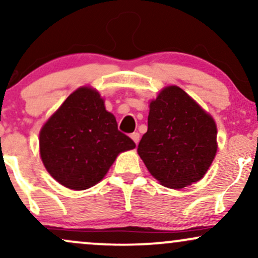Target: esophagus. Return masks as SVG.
<instances>
[{"label":"esophagus","instance_id":"obj_1","mask_svg":"<svg viewBox=\"0 0 258 258\" xmlns=\"http://www.w3.org/2000/svg\"><path fill=\"white\" fill-rule=\"evenodd\" d=\"M131 138H132V141L135 142L136 144H138V142H139V133L138 132H133L132 135H131Z\"/></svg>","mask_w":258,"mask_h":258}]
</instances>
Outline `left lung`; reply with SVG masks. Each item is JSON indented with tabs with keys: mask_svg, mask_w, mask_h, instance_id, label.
<instances>
[{
	"mask_svg": "<svg viewBox=\"0 0 258 258\" xmlns=\"http://www.w3.org/2000/svg\"><path fill=\"white\" fill-rule=\"evenodd\" d=\"M148 131L137 152L162 185L180 189L198 182L217 152L215 120L177 86H168L150 102Z\"/></svg>",
	"mask_w": 258,
	"mask_h": 258,
	"instance_id": "obj_1",
	"label": "left lung"
}]
</instances>
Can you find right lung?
<instances>
[{
    "instance_id": "obj_1",
    "label": "right lung",
    "mask_w": 258,
    "mask_h": 258,
    "mask_svg": "<svg viewBox=\"0 0 258 258\" xmlns=\"http://www.w3.org/2000/svg\"><path fill=\"white\" fill-rule=\"evenodd\" d=\"M136 148L117 130L96 90L80 87L49 117L40 132V155L61 185L85 190L100 182L120 153Z\"/></svg>"
}]
</instances>
